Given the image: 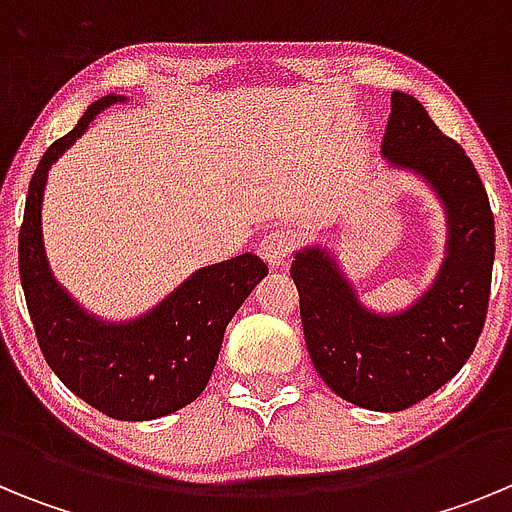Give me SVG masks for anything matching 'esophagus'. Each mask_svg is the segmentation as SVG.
Masks as SVG:
<instances>
[{"instance_id":"obj_1","label":"esophagus","mask_w":512,"mask_h":512,"mask_svg":"<svg viewBox=\"0 0 512 512\" xmlns=\"http://www.w3.org/2000/svg\"><path fill=\"white\" fill-rule=\"evenodd\" d=\"M295 246V235L289 233V230H269V233L261 238L259 243V253L266 259L269 266H282L287 264L289 251Z\"/></svg>"}]
</instances>
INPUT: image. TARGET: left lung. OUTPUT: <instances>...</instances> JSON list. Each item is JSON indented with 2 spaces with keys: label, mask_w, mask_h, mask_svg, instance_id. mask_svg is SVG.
<instances>
[{
  "label": "left lung",
  "mask_w": 512,
  "mask_h": 512,
  "mask_svg": "<svg viewBox=\"0 0 512 512\" xmlns=\"http://www.w3.org/2000/svg\"><path fill=\"white\" fill-rule=\"evenodd\" d=\"M382 158L418 176L443 207L446 243L433 282L408 307L379 312L361 302L323 243L295 251L289 274L320 379L351 405L397 413L433 395L472 356L490 302L495 217L464 148L405 92H392Z\"/></svg>",
  "instance_id": "left-lung-1"
}]
</instances>
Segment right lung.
<instances>
[{"instance_id": "add662e5", "label": "right lung", "mask_w": 512, "mask_h": 512, "mask_svg": "<svg viewBox=\"0 0 512 512\" xmlns=\"http://www.w3.org/2000/svg\"><path fill=\"white\" fill-rule=\"evenodd\" d=\"M117 102H130V97L104 94L89 104L76 128L40 158L20 228V279L40 351L53 374L110 418L156 420L202 395L225 328L269 269L256 253L207 264L151 310L128 320L94 315L58 282L43 241L48 171L87 133L94 117Z\"/></svg>"}]
</instances>
